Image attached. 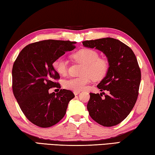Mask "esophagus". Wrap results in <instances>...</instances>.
<instances>
[{
    "mask_svg": "<svg viewBox=\"0 0 155 155\" xmlns=\"http://www.w3.org/2000/svg\"><path fill=\"white\" fill-rule=\"evenodd\" d=\"M80 93V91H73V93H74L75 95H78Z\"/></svg>",
    "mask_w": 155,
    "mask_h": 155,
    "instance_id": "esophagus-1",
    "label": "esophagus"
}]
</instances>
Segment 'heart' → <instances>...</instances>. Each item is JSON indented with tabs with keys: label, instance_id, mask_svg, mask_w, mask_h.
<instances>
[{
	"label": "heart",
	"instance_id": "heart-1",
	"mask_svg": "<svg viewBox=\"0 0 155 155\" xmlns=\"http://www.w3.org/2000/svg\"><path fill=\"white\" fill-rule=\"evenodd\" d=\"M76 62L84 64L80 78L66 80L63 87L67 90L80 91L87 88L94 80L100 81L106 77L109 69L107 59L100 57L99 53L94 49L84 48L77 51L71 55ZM54 67L58 74L65 75L67 73V62L64 58H59L54 62Z\"/></svg>",
	"mask_w": 155,
	"mask_h": 155
}]
</instances>
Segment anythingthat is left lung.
<instances>
[{
	"label": "left lung",
	"instance_id": "left-lung-1",
	"mask_svg": "<svg viewBox=\"0 0 155 155\" xmlns=\"http://www.w3.org/2000/svg\"><path fill=\"white\" fill-rule=\"evenodd\" d=\"M84 47L95 48L108 58L109 69L97 86L108 94L90 93L87 109L91 117L100 125L110 127L125 120L135 106L139 95L141 70L134 52L120 40L105 38L82 42Z\"/></svg>",
	"mask_w": 155,
	"mask_h": 155
}]
</instances>
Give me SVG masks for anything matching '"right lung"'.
<instances>
[{"label":"right lung","mask_w":155,"mask_h":155,"mask_svg":"<svg viewBox=\"0 0 155 155\" xmlns=\"http://www.w3.org/2000/svg\"><path fill=\"white\" fill-rule=\"evenodd\" d=\"M75 42L47 40L24 47L12 68V90L25 117L41 128L55 125L64 117L68 104L75 97L72 91L60 89V75L53 67L55 60L75 48Z\"/></svg>","instance_id":"right-lung-1"}]
</instances>
